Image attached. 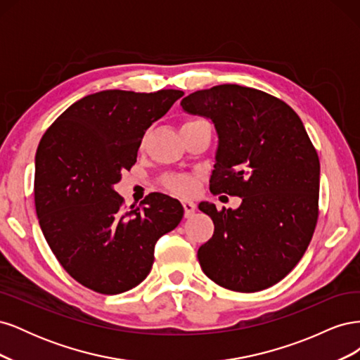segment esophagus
<instances>
[{
  "label": "esophagus",
  "mask_w": 360,
  "mask_h": 360,
  "mask_svg": "<svg viewBox=\"0 0 360 360\" xmlns=\"http://www.w3.org/2000/svg\"><path fill=\"white\" fill-rule=\"evenodd\" d=\"M181 204H183V209H184V216H186V217H191L195 213V209H197V205H195L193 201H191V200H183Z\"/></svg>",
  "instance_id": "esophagus-1"
}]
</instances>
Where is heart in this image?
I'll return each mask as SVG.
<instances>
[{"mask_svg":"<svg viewBox=\"0 0 360 360\" xmlns=\"http://www.w3.org/2000/svg\"><path fill=\"white\" fill-rule=\"evenodd\" d=\"M198 122H202V120H200V118L188 120V122L184 123L183 126L192 124V123H198ZM163 183H165V186H167L169 191L176 192V193H186V192H189L191 188H192V181H191L188 177H184V176H171V177H167L165 181H163Z\"/></svg>","mask_w":360,"mask_h":360,"instance_id":"b5f03b06","label":"heart"}]
</instances>
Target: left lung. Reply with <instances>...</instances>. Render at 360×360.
I'll list each match as a JSON object with an SVG mask.
<instances>
[{
  "label": "left lung",
  "mask_w": 360,
  "mask_h": 360,
  "mask_svg": "<svg viewBox=\"0 0 360 360\" xmlns=\"http://www.w3.org/2000/svg\"><path fill=\"white\" fill-rule=\"evenodd\" d=\"M180 105L214 124L212 193L242 198L236 210L200 202L214 224L198 249L202 271L233 291L275 285L303 257L319 219L320 160L302 120L278 97L236 84L195 91Z\"/></svg>",
  "instance_id": "1"
}]
</instances>
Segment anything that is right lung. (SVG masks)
I'll use <instances>...</instances> for the list:
<instances>
[{"label":"right lung","instance_id":"add662e5","mask_svg":"<svg viewBox=\"0 0 360 360\" xmlns=\"http://www.w3.org/2000/svg\"><path fill=\"white\" fill-rule=\"evenodd\" d=\"M184 93L105 90L70 105L41 136L34 202L46 242L64 270L102 294L132 290L150 274L159 237L183 205L159 192L126 210L114 191L135 165L146 130Z\"/></svg>","mask_w":360,"mask_h":360}]
</instances>
